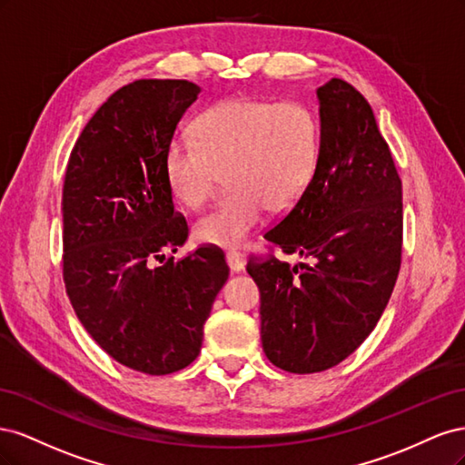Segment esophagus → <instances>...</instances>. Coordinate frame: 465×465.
Returning <instances> with one entry per match:
<instances>
[{
    "instance_id": "obj_1",
    "label": "esophagus",
    "mask_w": 465,
    "mask_h": 465,
    "mask_svg": "<svg viewBox=\"0 0 465 465\" xmlns=\"http://www.w3.org/2000/svg\"><path fill=\"white\" fill-rule=\"evenodd\" d=\"M227 263L231 267V272H242L244 270V263H246V258L242 252H227Z\"/></svg>"
}]
</instances>
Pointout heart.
<instances>
[{"instance_id":"heart-1","label":"heart","mask_w":465,"mask_h":465,"mask_svg":"<svg viewBox=\"0 0 465 465\" xmlns=\"http://www.w3.org/2000/svg\"><path fill=\"white\" fill-rule=\"evenodd\" d=\"M192 139L166 147L164 173L180 202L202 207L227 171L231 190L195 223L202 242L232 248L244 242L267 207L291 209L316 173L320 128L302 103L227 98L195 118Z\"/></svg>"}]
</instances>
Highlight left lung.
<instances>
[{
	"mask_svg": "<svg viewBox=\"0 0 465 465\" xmlns=\"http://www.w3.org/2000/svg\"><path fill=\"white\" fill-rule=\"evenodd\" d=\"M316 173L287 215L263 238L283 254H252L260 289L262 345L277 369L328 371L367 340L382 316L401 265V178L372 108L353 85L318 87Z\"/></svg>",
	"mask_w": 465,
	"mask_h": 465,
	"instance_id": "obj_1",
	"label": "left lung"
}]
</instances>
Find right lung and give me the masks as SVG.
I'll return each mask as SVG.
<instances>
[{"label":"right lung","instance_id":"add662e5","mask_svg":"<svg viewBox=\"0 0 465 465\" xmlns=\"http://www.w3.org/2000/svg\"><path fill=\"white\" fill-rule=\"evenodd\" d=\"M200 87L139 79L94 112L69 154L62 190V270L74 311L120 364L161 376L200 355L203 323L229 277L223 250L186 242L164 173L166 147Z\"/></svg>","mask_w":465,"mask_h":465}]
</instances>
